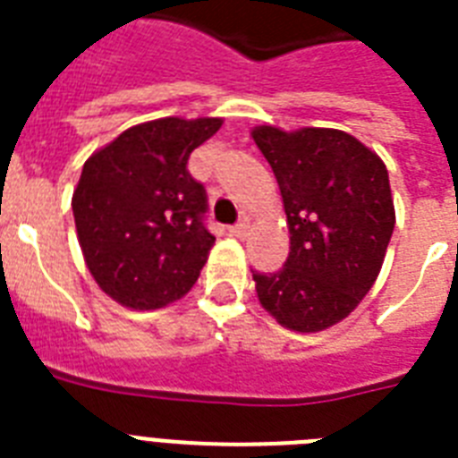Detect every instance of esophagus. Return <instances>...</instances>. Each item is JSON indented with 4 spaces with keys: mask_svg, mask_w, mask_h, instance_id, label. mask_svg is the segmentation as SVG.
Instances as JSON below:
<instances>
[{
    "mask_svg": "<svg viewBox=\"0 0 458 458\" xmlns=\"http://www.w3.org/2000/svg\"><path fill=\"white\" fill-rule=\"evenodd\" d=\"M228 233L233 237H237V240H244V237L250 235V223L244 221L240 223V225H233V228H228Z\"/></svg>",
    "mask_w": 458,
    "mask_h": 458,
    "instance_id": "obj_1",
    "label": "esophagus"
}]
</instances>
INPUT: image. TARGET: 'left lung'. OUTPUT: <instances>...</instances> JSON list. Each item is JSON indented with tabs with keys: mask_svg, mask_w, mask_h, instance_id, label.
<instances>
[{
	"mask_svg": "<svg viewBox=\"0 0 458 458\" xmlns=\"http://www.w3.org/2000/svg\"><path fill=\"white\" fill-rule=\"evenodd\" d=\"M278 180L290 254L278 273H254L257 297L280 326L320 333L369 294L394 230L387 165L337 128H251Z\"/></svg>",
	"mask_w": 458,
	"mask_h": 458,
	"instance_id": "obj_1",
	"label": "left lung"
}]
</instances>
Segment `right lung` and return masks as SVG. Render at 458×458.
Segmentation results:
<instances>
[{"instance_id": "obj_1", "label": "right lung", "mask_w": 458, "mask_h": 458, "mask_svg": "<svg viewBox=\"0 0 458 458\" xmlns=\"http://www.w3.org/2000/svg\"><path fill=\"white\" fill-rule=\"evenodd\" d=\"M223 118L165 116L132 125L85 161L73 218L92 278L135 311L185 297L216 237L201 225L207 192L187 158Z\"/></svg>"}]
</instances>
